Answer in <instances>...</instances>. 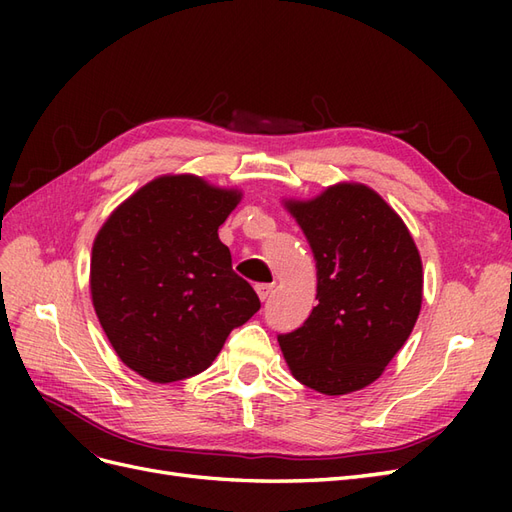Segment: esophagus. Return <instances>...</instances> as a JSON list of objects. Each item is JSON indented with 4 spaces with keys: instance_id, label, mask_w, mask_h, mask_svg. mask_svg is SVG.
<instances>
[{
    "instance_id": "1",
    "label": "esophagus",
    "mask_w": 512,
    "mask_h": 512,
    "mask_svg": "<svg viewBox=\"0 0 512 512\" xmlns=\"http://www.w3.org/2000/svg\"><path fill=\"white\" fill-rule=\"evenodd\" d=\"M256 292H258L260 301H267L271 297V292H273V284H258Z\"/></svg>"
}]
</instances>
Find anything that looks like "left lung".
<instances>
[{"mask_svg": "<svg viewBox=\"0 0 512 512\" xmlns=\"http://www.w3.org/2000/svg\"><path fill=\"white\" fill-rule=\"evenodd\" d=\"M318 269V305L277 342L301 384L324 395L359 391L406 344L423 301V265L399 215L361 183L288 200Z\"/></svg>", "mask_w": 512, "mask_h": 512, "instance_id": "1", "label": "left lung"}]
</instances>
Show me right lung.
<instances>
[{
    "mask_svg": "<svg viewBox=\"0 0 512 512\" xmlns=\"http://www.w3.org/2000/svg\"><path fill=\"white\" fill-rule=\"evenodd\" d=\"M241 192L166 175L119 205L91 252V299L119 359L151 382L205 371L260 299L218 228Z\"/></svg>",
    "mask_w": 512,
    "mask_h": 512,
    "instance_id": "right-lung-1",
    "label": "right lung"
}]
</instances>
